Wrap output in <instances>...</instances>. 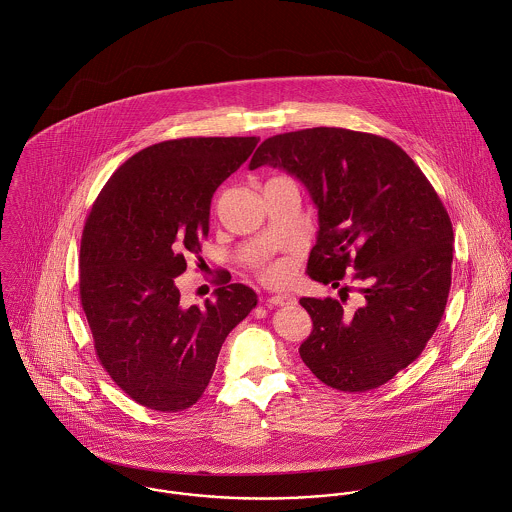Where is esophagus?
<instances>
[{
  "label": "esophagus",
  "instance_id": "obj_1",
  "mask_svg": "<svg viewBox=\"0 0 512 512\" xmlns=\"http://www.w3.org/2000/svg\"><path fill=\"white\" fill-rule=\"evenodd\" d=\"M266 303L270 307H274V305H292V303H295V297L290 295V293H276V295H270L266 299Z\"/></svg>",
  "mask_w": 512,
  "mask_h": 512
}]
</instances>
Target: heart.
Returning a JSON list of instances; mask_svg holds the SVG:
<instances>
[{
    "instance_id": "obj_1",
    "label": "heart",
    "mask_w": 512,
    "mask_h": 512,
    "mask_svg": "<svg viewBox=\"0 0 512 512\" xmlns=\"http://www.w3.org/2000/svg\"><path fill=\"white\" fill-rule=\"evenodd\" d=\"M260 274L268 282H282L288 278V266L282 262H268L260 266Z\"/></svg>"
}]
</instances>
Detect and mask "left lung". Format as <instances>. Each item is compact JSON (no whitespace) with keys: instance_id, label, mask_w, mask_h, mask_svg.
<instances>
[{"instance_id":"obj_1","label":"left lung","mask_w":512,"mask_h":512,"mask_svg":"<svg viewBox=\"0 0 512 512\" xmlns=\"http://www.w3.org/2000/svg\"><path fill=\"white\" fill-rule=\"evenodd\" d=\"M262 165L297 177L317 207L307 276L339 288L355 271L363 295L357 309L343 297L299 299L313 321L301 361L343 392L382 386L422 355L445 311L453 228L438 193L402 147L345 128L268 138L250 169Z\"/></svg>"}]
</instances>
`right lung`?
<instances>
[{"label":"right lung","instance_id":"1","mask_svg":"<svg viewBox=\"0 0 512 512\" xmlns=\"http://www.w3.org/2000/svg\"><path fill=\"white\" fill-rule=\"evenodd\" d=\"M260 138H181L146 147L108 179L80 242V301L100 365L138 404L191 408L228 333L256 307L242 284L185 307L175 278L209 236L211 199Z\"/></svg>","mask_w":512,"mask_h":512}]
</instances>
